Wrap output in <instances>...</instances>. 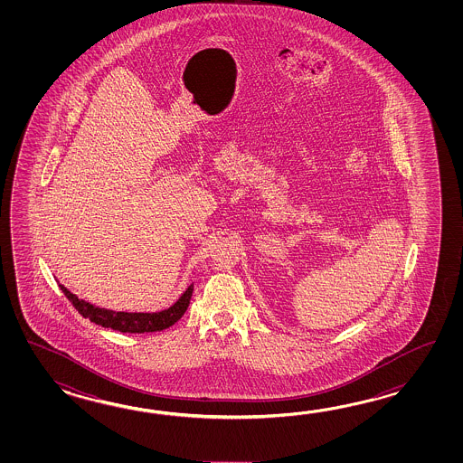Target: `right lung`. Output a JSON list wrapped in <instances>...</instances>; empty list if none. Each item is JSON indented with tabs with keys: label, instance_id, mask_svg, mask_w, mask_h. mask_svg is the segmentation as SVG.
Listing matches in <instances>:
<instances>
[{
	"label": "right lung",
	"instance_id": "obj_1",
	"mask_svg": "<svg viewBox=\"0 0 463 463\" xmlns=\"http://www.w3.org/2000/svg\"><path fill=\"white\" fill-rule=\"evenodd\" d=\"M60 286L61 291L70 299L71 305L78 309L79 315L90 319V323H96L102 327H110L120 333H154V331L167 329L170 326L175 325L187 311L190 298L194 293V285L188 286L187 291L180 296L175 305L170 306L168 309L160 313H124V311H112V309L90 305L88 301L79 299L78 296L72 295L64 286Z\"/></svg>",
	"mask_w": 463,
	"mask_h": 463
}]
</instances>
